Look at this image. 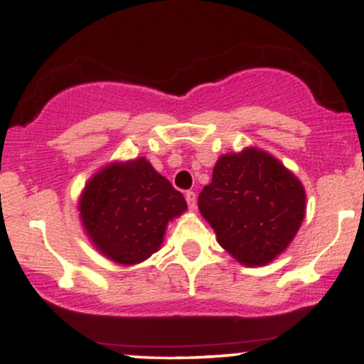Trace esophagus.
Returning a JSON list of instances; mask_svg holds the SVG:
<instances>
[{
    "mask_svg": "<svg viewBox=\"0 0 364 364\" xmlns=\"http://www.w3.org/2000/svg\"><path fill=\"white\" fill-rule=\"evenodd\" d=\"M185 196H186V202H188V208H190V210H195V208H196V195L193 193V191H188Z\"/></svg>",
    "mask_w": 364,
    "mask_h": 364,
    "instance_id": "1",
    "label": "esophagus"
}]
</instances>
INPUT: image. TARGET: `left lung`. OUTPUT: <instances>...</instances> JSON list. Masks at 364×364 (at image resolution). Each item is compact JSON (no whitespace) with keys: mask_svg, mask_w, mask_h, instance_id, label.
<instances>
[{"mask_svg":"<svg viewBox=\"0 0 364 364\" xmlns=\"http://www.w3.org/2000/svg\"><path fill=\"white\" fill-rule=\"evenodd\" d=\"M198 210L223 248L246 267L274 262L292 243L304 215L306 191L299 178L258 147L217 159Z\"/></svg>","mask_w":364,"mask_h":364,"instance_id":"obj_1","label":"left lung"}]
</instances>
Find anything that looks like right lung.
<instances>
[{
    "label": "right lung",
    "instance_id": "add662e5",
    "mask_svg": "<svg viewBox=\"0 0 364 364\" xmlns=\"http://www.w3.org/2000/svg\"><path fill=\"white\" fill-rule=\"evenodd\" d=\"M77 208L92 246L107 260L132 267L161 250L168 225L188 205L147 157H136L95 171Z\"/></svg>",
    "mask_w": 364,
    "mask_h": 364
}]
</instances>
